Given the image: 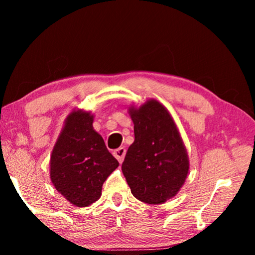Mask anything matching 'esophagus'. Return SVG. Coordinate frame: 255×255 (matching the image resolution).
Returning <instances> with one entry per match:
<instances>
[{
    "instance_id": "34e87169",
    "label": "esophagus",
    "mask_w": 255,
    "mask_h": 255,
    "mask_svg": "<svg viewBox=\"0 0 255 255\" xmlns=\"http://www.w3.org/2000/svg\"><path fill=\"white\" fill-rule=\"evenodd\" d=\"M114 155L115 157L118 159L119 163H123L124 158H125V155H126V148L125 147H119L116 150H114Z\"/></svg>"
}]
</instances>
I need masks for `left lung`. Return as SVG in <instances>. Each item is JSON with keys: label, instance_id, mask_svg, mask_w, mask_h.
Instances as JSON below:
<instances>
[{"label": "left lung", "instance_id": "8db88e82", "mask_svg": "<svg viewBox=\"0 0 255 255\" xmlns=\"http://www.w3.org/2000/svg\"><path fill=\"white\" fill-rule=\"evenodd\" d=\"M135 140L122 165L132 196L149 205L173 198L189 172V158L170 112L150 99L129 109Z\"/></svg>", "mask_w": 255, "mask_h": 255}]
</instances>
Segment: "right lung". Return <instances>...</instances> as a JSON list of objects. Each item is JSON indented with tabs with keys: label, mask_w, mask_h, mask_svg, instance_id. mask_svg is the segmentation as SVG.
Wrapping results in <instances>:
<instances>
[{
	"label": "right lung",
	"mask_w": 255,
	"mask_h": 255,
	"mask_svg": "<svg viewBox=\"0 0 255 255\" xmlns=\"http://www.w3.org/2000/svg\"><path fill=\"white\" fill-rule=\"evenodd\" d=\"M92 124L91 112L73 110L50 156L51 182L77 207L96 202L101 197L103 182L119 166Z\"/></svg>",
	"instance_id": "right-lung-1"
}]
</instances>
